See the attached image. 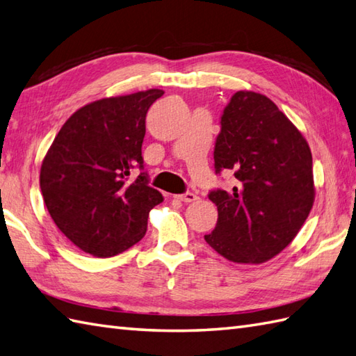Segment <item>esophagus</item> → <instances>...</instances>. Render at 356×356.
I'll return each instance as SVG.
<instances>
[{"label": "esophagus", "instance_id": "34e87169", "mask_svg": "<svg viewBox=\"0 0 356 356\" xmlns=\"http://www.w3.org/2000/svg\"><path fill=\"white\" fill-rule=\"evenodd\" d=\"M177 198H178L179 201H183V202L188 204V202H193V201L198 200V196H196V195L192 193V192H186V193H183V195H177Z\"/></svg>", "mask_w": 356, "mask_h": 356}]
</instances>
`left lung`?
I'll return each mask as SVG.
<instances>
[{
	"label": "left lung",
	"instance_id": "8db88e82",
	"mask_svg": "<svg viewBox=\"0 0 356 356\" xmlns=\"http://www.w3.org/2000/svg\"><path fill=\"white\" fill-rule=\"evenodd\" d=\"M215 170L232 172V192L216 188L215 230L204 239L236 264H264L296 238L312 209V155L305 137L264 94L238 91L220 117Z\"/></svg>",
	"mask_w": 356,
	"mask_h": 356
}]
</instances>
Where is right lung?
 <instances>
[{"label":"right lung","instance_id":"obj_1","mask_svg":"<svg viewBox=\"0 0 356 356\" xmlns=\"http://www.w3.org/2000/svg\"><path fill=\"white\" fill-rule=\"evenodd\" d=\"M164 94L147 90L96 100L71 115L47 152L39 175L45 207L76 247L113 257L143 239L163 195L143 170L147 109Z\"/></svg>","mask_w":356,"mask_h":356}]
</instances>
